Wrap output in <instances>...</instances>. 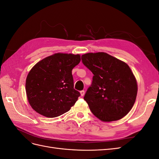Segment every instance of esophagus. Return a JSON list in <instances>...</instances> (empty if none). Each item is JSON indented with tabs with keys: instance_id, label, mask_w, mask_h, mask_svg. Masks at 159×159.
<instances>
[{
	"instance_id": "1",
	"label": "esophagus",
	"mask_w": 159,
	"mask_h": 159,
	"mask_svg": "<svg viewBox=\"0 0 159 159\" xmlns=\"http://www.w3.org/2000/svg\"><path fill=\"white\" fill-rule=\"evenodd\" d=\"M80 94H81V97H82V96H84V95H85V91H84V90L81 91H80Z\"/></svg>"
}]
</instances>
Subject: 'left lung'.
<instances>
[{"mask_svg": "<svg viewBox=\"0 0 159 159\" xmlns=\"http://www.w3.org/2000/svg\"><path fill=\"white\" fill-rule=\"evenodd\" d=\"M83 64L93 73V81L84 96L91 112L104 122L117 121L135 102L137 83L129 66L105 52L81 56Z\"/></svg>", "mask_w": 159, "mask_h": 159, "instance_id": "obj_1", "label": "left lung"}]
</instances>
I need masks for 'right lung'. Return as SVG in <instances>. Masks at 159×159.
Wrapping results in <instances>:
<instances>
[{
	"mask_svg": "<svg viewBox=\"0 0 159 159\" xmlns=\"http://www.w3.org/2000/svg\"><path fill=\"white\" fill-rule=\"evenodd\" d=\"M80 54L57 53L38 61L28 73L26 92L32 108L46 117H56L71 109L80 95L74 88L71 71Z\"/></svg>",
	"mask_w": 159,
	"mask_h": 159,
	"instance_id": "add662e5",
	"label": "right lung"
}]
</instances>
